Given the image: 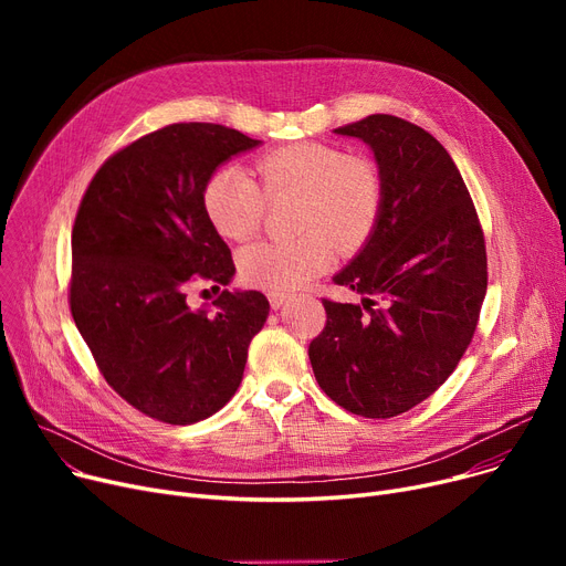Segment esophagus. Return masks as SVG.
<instances>
[{"label":"esophagus","mask_w":566,"mask_h":566,"mask_svg":"<svg viewBox=\"0 0 566 566\" xmlns=\"http://www.w3.org/2000/svg\"><path fill=\"white\" fill-rule=\"evenodd\" d=\"M286 298L289 295H284V293H268V303H271L273 310H280L286 303Z\"/></svg>","instance_id":"esophagus-1"}]
</instances>
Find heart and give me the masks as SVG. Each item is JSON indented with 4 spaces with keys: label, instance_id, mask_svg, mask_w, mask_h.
Instances as JSON below:
<instances>
[{
    "label": "heart",
    "instance_id": "obj_1",
    "mask_svg": "<svg viewBox=\"0 0 566 566\" xmlns=\"http://www.w3.org/2000/svg\"><path fill=\"white\" fill-rule=\"evenodd\" d=\"M254 171L259 184L243 169L222 167L201 195L208 222L235 243L259 231L265 199H301L295 213V227L305 231L301 238L254 243L238 256V273L252 289L291 293L328 268L333 243L342 252L358 250L378 224L385 178L367 156L335 144L295 142L263 154Z\"/></svg>",
    "mask_w": 566,
    "mask_h": 566
}]
</instances>
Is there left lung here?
<instances>
[{
    "instance_id": "1",
    "label": "left lung",
    "mask_w": 566,
    "mask_h": 566,
    "mask_svg": "<svg viewBox=\"0 0 566 566\" xmlns=\"http://www.w3.org/2000/svg\"><path fill=\"white\" fill-rule=\"evenodd\" d=\"M363 139L385 178L365 248L333 277L363 305L325 301L310 344L321 390L353 415L388 420L450 378L478 328L486 245L463 178L444 146L392 114L335 130Z\"/></svg>"
}]
</instances>
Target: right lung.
Returning a JSON list of instances; mask_svg holds the SVG:
<instances>
[{
  "label": "right lung",
  "mask_w": 566,
  "mask_h": 566,
  "mask_svg": "<svg viewBox=\"0 0 566 566\" xmlns=\"http://www.w3.org/2000/svg\"><path fill=\"white\" fill-rule=\"evenodd\" d=\"M220 124H171L109 156L73 224L71 314L109 388L148 418L195 424L238 390L268 318L259 291L190 310L192 282L227 286L231 250L203 213L211 174L259 146Z\"/></svg>",
  "instance_id": "add662e5"
}]
</instances>
